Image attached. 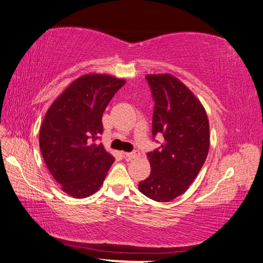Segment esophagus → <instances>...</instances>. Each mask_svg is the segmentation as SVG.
Returning <instances> with one entry per match:
<instances>
[{
    "instance_id": "obj_1",
    "label": "esophagus",
    "mask_w": 263,
    "mask_h": 263,
    "mask_svg": "<svg viewBox=\"0 0 263 263\" xmlns=\"http://www.w3.org/2000/svg\"><path fill=\"white\" fill-rule=\"evenodd\" d=\"M124 156L126 157L127 160L137 159V157L139 156V152L138 151H134V152H129V153H124Z\"/></svg>"
}]
</instances>
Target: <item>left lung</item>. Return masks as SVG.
<instances>
[{
  "label": "left lung",
  "mask_w": 263,
  "mask_h": 263,
  "mask_svg": "<svg viewBox=\"0 0 263 263\" xmlns=\"http://www.w3.org/2000/svg\"><path fill=\"white\" fill-rule=\"evenodd\" d=\"M146 80L155 102L152 134L163 142L147 153L151 174L138 189L151 199L167 202L185 192L205 163L209 122L200 101L173 75H146Z\"/></svg>",
  "instance_id": "1"
}]
</instances>
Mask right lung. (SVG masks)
<instances>
[{"label":"right lung","instance_id":"1","mask_svg":"<svg viewBox=\"0 0 263 263\" xmlns=\"http://www.w3.org/2000/svg\"><path fill=\"white\" fill-rule=\"evenodd\" d=\"M126 81L86 74L69 84L46 112L39 133L44 161L62 190L85 198L100 189L115 157L97 144L102 115Z\"/></svg>","mask_w":263,"mask_h":263}]
</instances>
